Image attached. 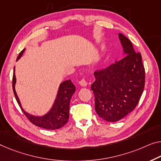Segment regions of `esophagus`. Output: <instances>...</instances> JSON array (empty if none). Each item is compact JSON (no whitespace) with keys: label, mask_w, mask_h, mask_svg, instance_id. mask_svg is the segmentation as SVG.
Segmentation results:
<instances>
[{"label":"esophagus","mask_w":161,"mask_h":161,"mask_svg":"<svg viewBox=\"0 0 161 161\" xmlns=\"http://www.w3.org/2000/svg\"><path fill=\"white\" fill-rule=\"evenodd\" d=\"M80 85L81 86H82V87H86L87 85V82L85 80H84V79H82V80L80 81Z\"/></svg>","instance_id":"34e87169"}]
</instances>
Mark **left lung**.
I'll list each match as a JSON object with an SVG mask.
<instances>
[{
    "label": "left lung",
    "instance_id": "8db88e82",
    "mask_svg": "<svg viewBox=\"0 0 161 161\" xmlns=\"http://www.w3.org/2000/svg\"><path fill=\"white\" fill-rule=\"evenodd\" d=\"M119 36L127 55L107 68L95 71V81L91 86L96 113L111 122L119 121L135 108L145 82L141 53L135 52L126 37L121 33Z\"/></svg>",
    "mask_w": 161,
    "mask_h": 161
}]
</instances>
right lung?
Wrapping results in <instances>:
<instances>
[{"label": "right lung", "mask_w": 161, "mask_h": 161, "mask_svg": "<svg viewBox=\"0 0 161 161\" xmlns=\"http://www.w3.org/2000/svg\"><path fill=\"white\" fill-rule=\"evenodd\" d=\"M25 50V49H24L20 52L16 61L20 58V57L22 56ZM15 83L16 76L15 67H14L13 80H12V87H13L14 95H15L16 101H17L19 107L21 108V111L25 114L26 117L30 120L31 123L43 129H49V130H55V129L61 128L68 122L69 117V104H70L71 98L74 95V93L75 92L76 90L75 86L74 85V84L71 82L70 80L64 81V82L61 84L53 106L48 114L42 117L32 116V115L29 114L25 111H24V109L21 108L19 97L15 91V87H14Z\"/></svg>", "instance_id": "1"}]
</instances>
